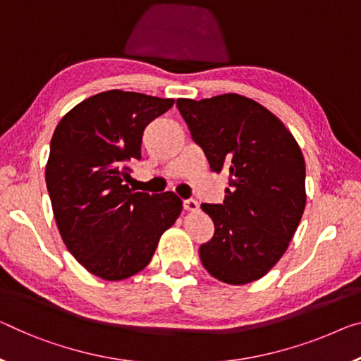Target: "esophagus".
<instances>
[{"instance_id":"obj_1","label":"esophagus","mask_w":361,"mask_h":361,"mask_svg":"<svg viewBox=\"0 0 361 361\" xmlns=\"http://www.w3.org/2000/svg\"><path fill=\"white\" fill-rule=\"evenodd\" d=\"M184 209L185 212H197L198 209V202H195L193 198L184 200Z\"/></svg>"}]
</instances>
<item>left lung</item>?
I'll return each instance as SVG.
<instances>
[{
	"label": "left lung",
	"mask_w": 361,
	"mask_h": 361,
	"mask_svg": "<svg viewBox=\"0 0 361 361\" xmlns=\"http://www.w3.org/2000/svg\"><path fill=\"white\" fill-rule=\"evenodd\" d=\"M176 104L212 171L229 173L224 202L202 204L214 235L200 247V259L226 284L257 281L286 253L302 219V149L279 118L247 97L179 98Z\"/></svg>",
	"instance_id": "left-lung-1"
}]
</instances>
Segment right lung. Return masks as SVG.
<instances>
[{"label":"right lung","instance_id":"1","mask_svg":"<svg viewBox=\"0 0 361 361\" xmlns=\"http://www.w3.org/2000/svg\"><path fill=\"white\" fill-rule=\"evenodd\" d=\"M174 104L135 92L108 90L72 108L54 129L45 179L59 234L77 262L104 281L137 274L176 223L182 200L126 184L142 158L145 127Z\"/></svg>","mask_w":361,"mask_h":361}]
</instances>
